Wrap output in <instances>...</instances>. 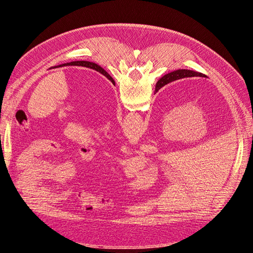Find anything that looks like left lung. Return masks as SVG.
<instances>
[{
  "label": "left lung",
  "mask_w": 253,
  "mask_h": 253,
  "mask_svg": "<svg viewBox=\"0 0 253 253\" xmlns=\"http://www.w3.org/2000/svg\"><path fill=\"white\" fill-rule=\"evenodd\" d=\"M63 66H83V67L91 68V70H95V71H97L98 73L102 74V75L104 76V77L108 78V79L114 84V85H115V81H114V79L111 77V76H110L108 73H106L100 65H98V64H96V63H94V62H89V61H73V62L60 64V65H57V66H53V67H51V68H58V67H63Z\"/></svg>",
  "instance_id": "left-lung-1"
}]
</instances>
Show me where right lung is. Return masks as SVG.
Listing matches in <instances>:
<instances>
[{
    "mask_svg": "<svg viewBox=\"0 0 253 253\" xmlns=\"http://www.w3.org/2000/svg\"><path fill=\"white\" fill-rule=\"evenodd\" d=\"M190 77H206V75L198 72L190 71V70H177V71L171 72L169 74L165 75L164 77H162L157 81L156 86H155V93H157L160 88L165 86L168 83H171L173 81L183 79V78H190Z\"/></svg>",
    "mask_w": 253,
    "mask_h": 253,
    "instance_id": "add662e5",
    "label": "right lung"
}]
</instances>
